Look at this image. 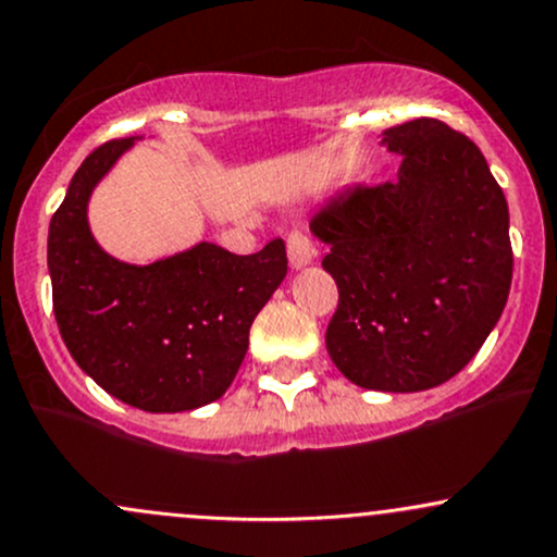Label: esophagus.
Masks as SVG:
<instances>
[{
    "mask_svg": "<svg viewBox=\"0 0 557 557\" xmlns=\"http://www.w3.org/2000/svg\"><path fill=\"white\" fill-rule=\"evenodd\" d=\"M286 252H289V265L295 271H300V268L310 265L315 260L319 249H315V244L305 233H292L289 242H286Z\"/></svg>",
    "mask_w": 557,
    "mask_h": 557,
    "instance_id": "esophagus-1",
    "label": "esophagus"
}]
</instances>
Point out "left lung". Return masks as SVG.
I'll list each match as a JSON object with an SVG mask.
<instances>
[{
  "label": "left lung",
  "instance_id": "1",
  "mask_svg": "<svg viewBox=\"0 0 557 557\" xmlns=\"http://www.w3.org/2000/svg\"><path fill=\"white\" fill-rule=\"evenodd\" d=\"M398 177L339 194L310 220L339 305L326 350L352 385L417 393L481 350L512 281L510 212L475 143L438 119L382 133Z\"/></svg>",
  "mask_w": 557,
  "mask_h": 557
}]
</instances>
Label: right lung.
<instances>
[{"mask_svg":"<svg viewBox=\"0 0 557 557\" xmlns=\"http://www.w3.org/2000/svg\"><path fill=\"white\" fill-rule=\"evenodd\" d=\"M140 137L100 146L50 220L52 310L74 361L106 393L151 414L212 404L231 387L249 326L286 276L281 238L255 255L199 242L148 265L116 260L89 231L92 190Z\"/></svg>","mask_w":557,"mask_h":557,"instance_id":"right-lung-1","label":"right lung"}]
</instances>
